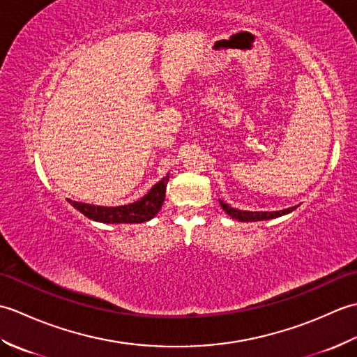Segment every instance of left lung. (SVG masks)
<instances>
[{
	"mask_svg": "<svg viewBox=\"0 0 357 357\" xmlns=\"http://www.w3.org/2000/svg\"><path fill=\"white\" fill-rule=\"evenodd\" d=\"M219 204H221L222 210L227 215L231 216L233 219L241 222H256V221H268V219H275L279 216H284L291 213L293 210L298 208V206L290 207V208H284V210H278V211H247V210H239V208H233L229 204L222 202L219 199Z\"/></svg>",
	"mask_w": 357,
	"mask_h": 357,
	"instance_id": "8db88e82",
	"label": "left lung"
}]
</instances>
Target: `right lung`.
<instances>
[{
  "mask_svg": "<svg viewBox=\"0 0 357 357\" xmlns=\"http://www.w3.org/2000/svg\"><path fill=\"white\" fill-rule=\"evenodd\" d=\"M169 184V173L159 183H156L150 188L147 195H144L141 199L132 204L118 207H104V206H93V204L78 202L67 199V202L81 211L82 215L89 219L102 224H141L150 221L151 218L158 215L161 210L164 199H165V188Z\"/></svg>",
  "mask_w": 357,
  "mask_h": 357,
  "instance_id": "add662e5",
  "label": "right lung"
}]
</instances>
